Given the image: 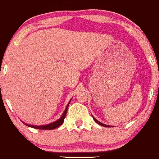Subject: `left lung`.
I'll return each mask as SVG.
<instances>
[{"mask_svg":"<svg viewBox=\"0 0 159 159\" xmlns=\"http://www.w3.org/2000/svg\"><path fill=\"white\" fill-rule=\"evenodd\" d=\"M92 116H93V120H94L95 122H96L97 124H98V125H101V126H103V127H111L112 126H110V125H105V124H103V123H101V122H100L99 121H98L95 118L94 116H93L92 115Z\"/></svg>","mask_w":159,"mask_h":159,"instance_id":"1","label":"left lung"}]
</instances>
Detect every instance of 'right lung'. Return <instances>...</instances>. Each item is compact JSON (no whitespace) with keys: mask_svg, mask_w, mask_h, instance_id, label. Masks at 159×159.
I'll return each mask as SVG.
<instances>
[{"mask_svg":"<svg viewBox=\"0 0 159 159\" xmlns=\"http://www.w3.org/2000/svg\"><path fill=\"white\" fill-rule=\"evenodd\" d=\"M71 100H70V101H69V103L67 104L66 107V108H65L64 111V113H63V114L61 115V116L60 118L58 119V120L53 121V122L50 123V124H48V125H40V126L28 125V124L25 123V122H24V121H22V122H23L24 124H25V125L28 126V127L34 128V129H56V128H57V127H59L60 125H61L62 124H63V122H64V119H65V116H66V113H67V109H68V106H69V103H70Z\"/></svg>","mask_w":159,"mask_h":159,"instance_id":"1","label":"right lung"}]
</instances>
